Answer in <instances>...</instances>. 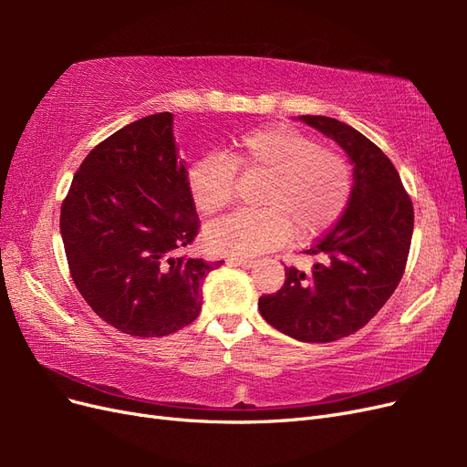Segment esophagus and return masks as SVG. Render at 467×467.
Returning <instances> with one entry per match:
<instances>
[{
	"label": "esophagus",
	"mask_w": 467,
	"mask_h": 467,
	"mask_svg": "<svg viewBox=\"0 0 467 467\" xmlns=\"http://www.w3.org/2000/svg\"><path fill=\"white\" fill-rule=\"evenodd\" d=\"M228 265H235V266H242V268H251L253 265H255V261H251V259H239V257H230V259H228Z\"/></svg>",
	"instance_id": "esophagus-1"
}]
</instances>
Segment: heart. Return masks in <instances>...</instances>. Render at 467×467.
<instances>
[{
	"instance_id": "obj_1",
	"label": "heart",
	"mask_w": 467,
	"mask_h": 467,
	"mask_svg": "<svg viewBox=\"0 0 467 467\" xmlns=\"http://www.w3.org/2000/svg\"><path fill=\"white\" fill-rule=\"evenodd\" d=\"M266 175L257 210H237L208 223L202 239L218 255L255 257L288 239L316 237L343 214L352 189L350 165L335 150L290 126H266L235 142L232 158L212 153L187 177L194 206L216 214L234 199L235 171Z\"/></svg>"
}]
</instances>
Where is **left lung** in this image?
<instances>
[{"label":"left lung","instance_id":"obj_1","mask_svg":"<svg viewBox=\"0 0 467 467\" xmlns=\"http://www.w3.org/2000/svg\"><path fill=\"white\" fill-rule=\"evenodd\" d=\"M341 146L352 163L350 199L309 247L312 273L286 266L276 294L261 296L268 325L302 343H331L362 329L398 288L413 235V204L398 169L368 138L329 117H298Z\"/></svg>","mask_w":467,"mask_h":467}]
</instances>
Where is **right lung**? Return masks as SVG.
I'll use <instances>...</instances> for the list:
<instances>
[{"label":"right lung","mask_w":467,"mask_h":467,"mask_svg":"<svg viewBox=\"0 0 467 467\" xmlns=\"http://www.w3.org/2000/svg\"><path fill=\"white\" fill-rule=\"evenodd\" d=\"M173 115L140 119L95 146L67 191L60 232L93 312L130 337H163L201 314L202 280L223 261L182 255L199 216Z\"/></svg>","instance_id":"add662e5"}]
</instances>
